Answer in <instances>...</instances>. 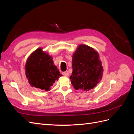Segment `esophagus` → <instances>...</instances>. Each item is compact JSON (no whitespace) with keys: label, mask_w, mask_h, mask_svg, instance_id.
I'll return each instance as SVG.
<instances>
[{"label":"esophagus","mask_w":134,"mask_h":134,"mask_svg":"<svg viewBox=\"0 0 134 134\" xmlns=\"http://www.w3.org/2000/svg\"><path fill=\"white\" fill-rule=\"evenodd\" d=\"M63 75L65 76H69V73L68 71H65V72H63Z\"/></svg>","instance_id":"1"}]
</instances>
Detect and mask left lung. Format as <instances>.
<instances>
[{
	"instance_id": "8db88e82",
	"label": "left lung",
	"mask_w": 134,
	"mask_h": 134,
	"mask_svg": "<svg viewBox=\"0 0 134 134\" xmlns=\"http://www.w3.org/2000/svg\"><path fill=\"white\" fill-rule=\"evenodd\" d=\"M72 72L70 79L76 90L89 91L100 82L103 72L98 52L80 44L72 55Z\"/></svg>"
}]
</instances>
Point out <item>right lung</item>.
<instances>
[{"instance_id": "right-lung-1", "label": "right lung", "mask_w": 134, "mask_h": 134, "mask_svg": "<svg viewBox=\"0 0 134 134\" xmlns=\"http://www.w3.org/2000/svg\"><path fill=\"white\" fill-rule=\"evenodd\" d=\"M25 71L32 87L48 91L62 74L54 65L52 58L41 48L35 50L28 58Z\"/></svg>"}]
</instances>
